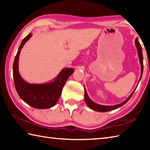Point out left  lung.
Segmentation results:
<instances>
[{
	"instance_id": "8db88e82",
	"label": "left lung",
	"mask_w": 150,
	"mask_h": 150,
	"mask_svg": "<svg viewBox=\"0 0 150 150\" xmlns=\"http://www.w3.org/2000/svg\"><path fill=\"white\" fill-rule=\"evenodd\" d=\"M135 45H136L137 48L138 55H139V58L140 62H141V77H140V79H139V82L140 81H141V78H142V73H143V56H142V47L141 46V44H140L139 42L138 41V39H137V38L135 39ZM135 90L132 92V94L128 97V98H127L126 100H124L123 103H120L119 104L114 105V106H103V105H100V104H98L97 103H94V102L92 101L90 99V98L88 97V93L86 92V90L85 88H84V93H85L84 98H85L86 103L87 104L88 107L91 108V110H93L94 111H98V112H106V111H109L113 110H115V109H117V108H119L121 106H122L123 105L127 103V102H128L130 99V98L132 97V95H133V93H134Z\"/></svg>"
}]
</instances>
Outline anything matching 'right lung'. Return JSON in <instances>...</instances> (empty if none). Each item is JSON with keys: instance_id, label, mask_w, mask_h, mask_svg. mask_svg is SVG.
I'll return each instance as SVG.
<instances>
[{"instance_id": "obj_1", "label": "right lung", "mask_w": 150, "mask_h": 150, "mask_svg": "<svg viewBox=\"0 0 150 150\" xmlns=\"http://www.w3.org/2000/svg\"><path fill=\"white\" fill-rule=\"evenodd\" d=\"M32 36L30 33L22 40L15 57L13 75L15 86L21 99L37 109H47L55 106L61 95L62 88L69 76L74 72L73 68H64L55 80L46 84H30L24 81L18 71V58L24 44Z\"/></svg>"}]
</instances>
